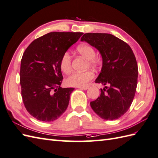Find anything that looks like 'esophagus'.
<instances>
[{"mask_svg":"<svg viewBox=\"0 0 158 158\" xmlns=\"http://www.w3.org/2000/svg\"><path fill=\"white\" fill-rule=\"evenodd\" d=\"M88 87L87 85H86V86H83V87H78V88H79V89H84V90H86V89H88Z\"/></svg>","mask_w":158,"mask_h":158,"instance_id":"obj_1","label":"esophagus"}]
</instances>
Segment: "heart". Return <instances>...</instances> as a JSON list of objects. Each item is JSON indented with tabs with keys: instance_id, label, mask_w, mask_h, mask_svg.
Returning a JSON list of instances; mask_svg holds the SVG:
<instances>
[{
	"instance_id": "b5f03b06",
	"label": "heart",
	"mask_w": 158,
	"mask_h": 158,
	"mask_svg": "<svg viewBox=\"0 0 158 158\" xmlns=\"http://www.w3.org/2000/svg\"><path fill=\"white\" fill-rule=\"evenodd\" d=\"M77 51L82 56L86 58L89 66L94 67H97L98 62L96 58V52L92 46L87 44L80 45L77 48ZM60 68V70L64 73H68L71 71V57L69 52L64 53L61 56ZM94 76V73L90 70L83 72H74L66 78L65 83L67 85L71 87L86 86Z\"/></svg>"
}]
</instances>
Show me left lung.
<instances>
[{
    "mask_svg": "<svg viewBox=\"0 0 158 158\" xmlns=\"http://www.w3.org/2000/svg\"><path fill=\"white\" fill-rule=\"evenodd\" d=\"M81 41L96 48L102 57V68L96 83L106 86L101 89L100 96L90 102L91 107L104 120L118 119L129 109L136 92L138 66L133 50L110 34L87 33Z\"/></svg>",
    "mask_w": 158,
    "mask_h": 158,
    "instance_id": "left-lung-1",
    "label": "left lung"
}]
</instances>
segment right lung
<instances>
[{"mask_svg":"<svg viewBox=\"0 0 158 158\" xmlns=\"http://www.w3.org/2000/svg\"><path fill=\"white\" fill-rule=\"evenodd\" d=\"M83 33L50 32L34 40L21 61V96L27 111L38 120L51 122L67 110L74 88H62L60 60Z\"/></svg>","mask_w":158,"mask_h":158,"instance_id":"right-lung-1","label":"right lung"}]
</instances>
